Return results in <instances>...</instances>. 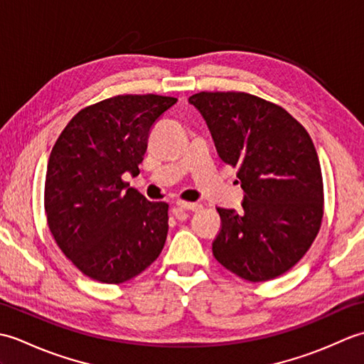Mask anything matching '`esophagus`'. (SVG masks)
Wrapping results in <instances>:
<instances>
[{
  "mask_svg": "<svg viewBox=\"0 0 364 364\" xmlns=\"http://www.w3.org/2000/svg\"><path fill=\"white\" fill-rule=\"evenodd\" d=\"M176 206L181 208V210H189V211H198V210H202V205H200V203L184 202V200H178Z\"/></svg>",
  "mask_w": 364,
  "mask_h": 364,
  "instance_id": "1",
  "label": "esophagus"
}]
</instances>
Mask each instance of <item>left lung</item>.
Segmentation results:
<instances>
[{
  "mask_svg": "<svg viewBox=\"0 0 364 364\" xmlns=\"http://www.w3.org/2000/svg\"><path fill=\"white\" fill-rule=\"evenodd\" d=\"M220 159L237 167L242 210L218 208L213 255L247 282H267L296 266L319 233L323 184L310 134L282 106L245 92L189 97Z\"/></svg>",
  "mask_w": 364,
  "mask_h": 364,
  "instance_id": "1",
  "label": "left lung"
}]
</instances>
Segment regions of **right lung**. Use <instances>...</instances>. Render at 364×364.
I'll return each mask as SVG.
<instances>
[{"instance_id":"obj_1","label":"right lung","mask_w":364,"mask_h":364,"mask_svg":"<svg viewBox=\"0 0 364 364\" xmlns=\"http://www.w3.org/2000/svg\"><path fill=\"white\" fill-rule=\"evenodd\" d=\"M175 103L153 94L103 100L76 114L53 146L46 222L59 249L92 280L128 282L166 244L168 205L127 190L122 175H139L151 127Z\"/></svg>"}]
</instances>
